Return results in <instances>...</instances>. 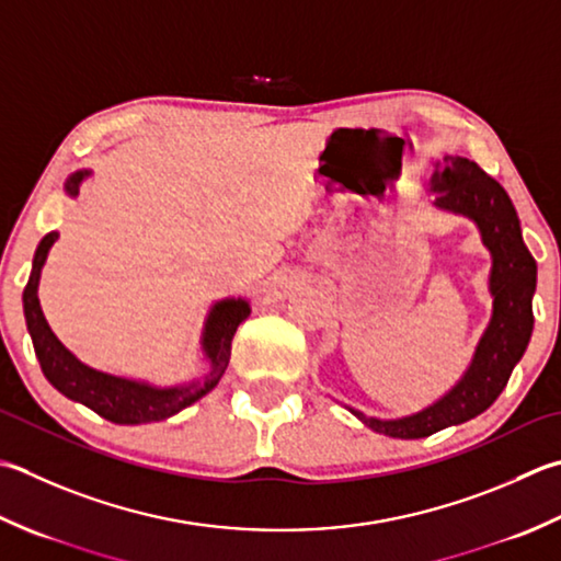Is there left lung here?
<instances>
[{
    "mask_svg": "<svg viewBox=\"0 0 561 561\" xmlns=\"http://www.w3.org/2000/svg\"><path fill=\"white\" fill-rule=\"evenodd\" d=\"M431 194L435 208L465 216L479 228L481 243L491 255L489 294L493 304L489 325L479 337L469 367L440 399L403 419H375L345 405L375 433L401 437V440H419L484 413L506 389L513 367L530 345L535 325L533 296L537 287V262L525 245L520 218L506 190L491 180L477 162L445 156L443 162H435Z\"/></svg>",
    "mask_w": 561,
    "mask_h": 561,
    "instance_id": "8db88e82",
    "label": "left lung"
}]
</instances>
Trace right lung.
<instances>
[{"label":"right lung","instance_id":"1","mask_svg":"<svg viewBox=\"0 0 561 561\" xmlns=\"http://www.w3.org/2000/svg\"><path fill=\"white\" fill-rule=\"evenodd\" d=\"M87 178H92V170L72 172L70 178L65 180V194L75 199ZM58 236V230L43 236L36 248V255H33L31 277L24 289V316L43 375H46V379L62 393V397L87 405V409H92L94 413L112 423L140 425L164 421L170 419V415L184 411L186 405H192L194 401L206 397V393L221 381L230 359V343H233V335L238 331V325L250 316V301L243 299V296H238V299L236 296H226V299L216 301L211 309H208L199 340L208 371L204 377H196L192 381L160 387V383H152L146 379L108 375V371L84 365L80 357L72 355L70 350L60 343L58 335L50 331L38 301L41 272Z\"/></svg>","mask_w":561,"mask_h":561}]
</instances>
